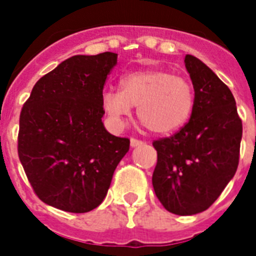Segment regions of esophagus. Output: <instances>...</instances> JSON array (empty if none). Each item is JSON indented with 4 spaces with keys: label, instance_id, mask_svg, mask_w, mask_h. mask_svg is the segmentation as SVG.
I'll list each match as a JSON object with an SVG mask.
<instances>
[{
    "label": "esophagus",
    "instance_id": "34e87169",
    "mask_svg": "<svg viewBox=\"0 0 256 256\" xmlns=\"http://www.w3.org/2000/svg\"><path fill=\"white\" fill-rule=\"evenodd\" d=\"M142 144H144L142 140H136V138H132V140H130V144H132V148H136V146H140Z\"/></svg>",
    "mask_w": 256,
    "mask_h": 256
}]
</instances>
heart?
<instances>
[{
  "label": "heart",
  "instance_id": "heart-1",
  "mask_svg": "<svg viewBox=\"0 0 256 256\" xmlns=\"http://www.w3.org/2000/svg\"><path fill=\"white\" fill-rule=\"evenodd\" d=\"M102 108L116 128H120L138 106V116L156 134L182 128L194 108V92L187 80L168 70H136L124 74L120 90L102 92Z\"/></svg>",
  "mask_w": 256,
  "mask_h": 256
}]
</instances>
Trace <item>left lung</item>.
<instances>
[{
  "label": "left lung",
  "instance_id": "8db88e82",
  "mask_svg": "<svg viewBox=\"0 0 256 256\" xmlns=\"http://www.w3.org/2000/svg\"><path fill=\"white\" fill-rule=\"evenodd\" d=\"M184 66L194 108L178 132L152 142L158 154L152 187L166 210L194 215L207 210L235 175L242 120L231 90L208 66L190 54Z\"/></svg>",
  "mask_w": 256,
  "mask_h": 256
}]
</instances>
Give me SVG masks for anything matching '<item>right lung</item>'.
Returning <instances> with one entry per match:
<instances>
[{
    "mask_svg": "<svg viewBox=\"0 0 256 256\" xmlns=\"http://www.w3.org/2000/svg\"><path fill=\"white\" fill-rule=\"evenodd\" d=\"M116 54L73 56L34 85L20 116L18 156L34 192L49 206L88 212L108 194L130 140L110 134L102 92Z\"/></svg>",
    "mask_w": 256,
    "mask_h": 256,
    "instance_id": "obj_1",
    "label": "right lung"
}]
</instances>
